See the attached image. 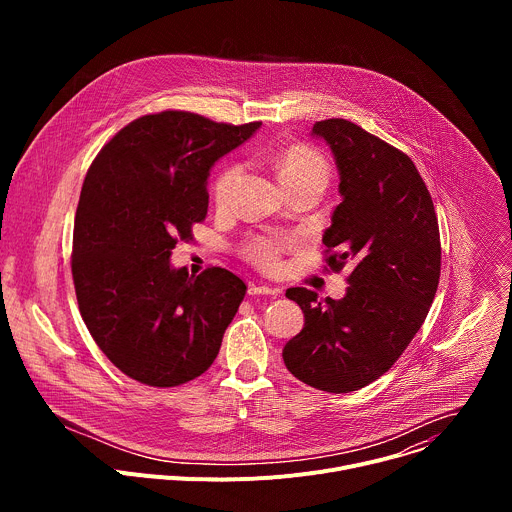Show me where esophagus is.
I'll use <instances>...</instances> for the list:
<instances>
[{"label":"esophagus","mask_w":512,"mask_h":512,"mask_svg":"<svg viewBox=\"0 0 512 512\" xmlns=\"http://www.w3.org/2000/svg\"><path fill=\"white\" fill-rule=\"evenodd\" d=\"M279 289L265 285V283H251L249 285V296H277Z\"/></svg>","instance_id":"obj_1"}]
</instances>
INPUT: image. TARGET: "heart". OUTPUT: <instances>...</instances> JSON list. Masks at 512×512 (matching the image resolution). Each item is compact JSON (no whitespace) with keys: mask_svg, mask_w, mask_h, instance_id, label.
Here are the masks:
<instances>
[{"mask_svg":"<svg viewBox=\"0 0 512 512\" xmlns=\"http://www.w3.org/2000/svg\"><path fill=\"white\" fill-rule=\"evenodd\" d=\"M273 164H275L285 188L298 186L304 182H320L324 186L328 184V176H330L328 162L324 160L322 154H318L314 148H310V145H304V143L287 145L285 150L275 154ZM239 174H241V168L235 162H229L221 172L216 174L214 184H212V196L218 206H223L231 200L237 180H239ZM283 247H285V243L277 241V239H253L247 245L245 253L259 267L273 269L279 263Z\"/></svg>","mask_w":512,"mask_h":512,"instance_id":"1","label":"heart"}]
</instances>
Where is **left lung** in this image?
<instances>
[{
  "label": "left lung",
  "instance_id": "obj_1",
  "mask_svg": "<svg viewBox=\"0 0 512 512\" xmlns=\"http://www.w3.org/2000/svg\"><path fill=\"white\" fill-rule=\"evenodd\" d=\"M312 135L326 139L340 174L326 263L352 271L342 300L285 291L304 328L283 346V362L314 389L350 393L385 375L425 322L440 283V227L407 154L346 119L316 121Z\"/></svg>",
  "mask_w": 512,
  "mask_h": 512
}]
</instances>
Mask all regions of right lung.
Masks as SVG:
<instances>
[{"label": "right lung", "instance_id": "1", "mask_svg": "<svg viewBox=\"0 0 512 512\" xmlns=\"http://www.w3.org/2000/svg\"><path fill=\"white\" fill-rule=\"evenodd\" d=\"M259 125L188 111L143 115L87 172L72 233L79 310L105 356L143 385L178 387L200 377L245 298L235 273L208 267L190 277L170 255L206 218L214 162Z\"/></svg>", "mask_w": 512, "mask_h": 512}]
</instances>
